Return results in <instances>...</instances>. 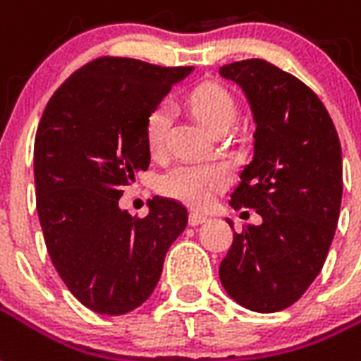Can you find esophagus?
I'll use <instances>...</instances> for the list:
<instances>
[{
  "label": "esophagus",
  "mask_w": 361,
  "mask_h": 361,
  "mask_svg": "<svg viewBox=\"0 0 361 361\" xmlns=\"http://www.w3.org/2000/svg\"><path fill=\"white\" fill-rule=\"evenodd\" d=\"M188 222L190 226H200L203 224V222H207V216L205 214H201V212H190Z\"/></svg>",
  "instance_id": "34e87169"
}]
</instances>
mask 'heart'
Returning <instances> with one entry per match:
<instances>
[{"label": "heart", "mask_w": 361, "mask_h": 361, "mask_svg": "<svg viewBox=\"0 0 361 361\" xmlns=\"http://www.w3.org/2000/svg\"><path fill=\"white\" fill-rule=\"evenodd\" d=\"M192 111L212 131L228 130L235 120L237 107L233 97L219 85H201L188 96ZM171 124L169 103H158L147 116L145 139L152 154H160ZM228 175L220 166L212 164H177L161 175L158 190L166 197L183 201L186 205L201 207L211 200L214 190L222 188Z\"/></svg>", "instance_id": "b5f03b06"}]
</instances>
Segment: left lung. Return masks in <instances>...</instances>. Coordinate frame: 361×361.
Wrapping results in <instances>:
<instances>
[{"label": "left lung", "instance_id": "1", "mask_svg": "<svg viewBox=\"0 0 361 361\" xmlns=\"http://www.w3.org/2000/svg\"><path fill=\"white\" fill-rule=\"evenodd\" d=\"M219 73L241 86L256 122L252 161L230 205L262 216L259 226L233 231L220 282L250 311H282L305 294L334 241L343 197L339 135L317 94L269 61H233Z\"/></svg>", "mask_w": 361, "mask_h": 361}]
</instances>
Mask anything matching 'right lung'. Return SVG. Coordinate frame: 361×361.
Listing matches in <instances>:
<instances>
[{
    "instance_id": "add662e5",
    "label": "right lung",
    "mask_w": 361,
    "mask_h": 361,
    "mask_svg": "<svg viewBox=\"0 0 361 361\" xmlns=\"http://www.w3.org/2000/svg\"><path fill=\"white\" fill-rule=\"evenodd\" d=\"M192 69L102 56L44 107L33 147L39 222L58 275L90 311L116 317L149 300L188 224L169 197L156 195L145 219L118 200L150 166L147 116Z\"/></svg>"
}]
</instances>
